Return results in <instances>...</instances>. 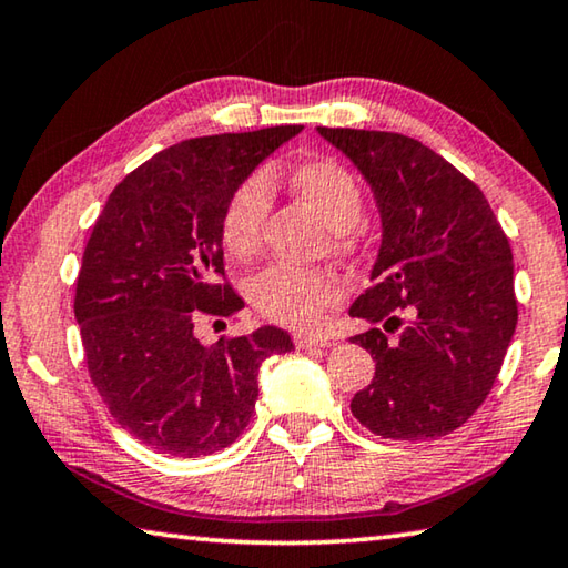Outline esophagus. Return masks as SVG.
<instances>
[{
	"mask_svg": "<svg viewBox=\"0 0 568 568\" xmlns=\"http://www.w3.org/2000/svg\"><path fill=\"white\" fill-rule=\"evenodd\" d=\"M293 344H295V348H298V351H316V348H328L331 346V338L311 336V333H295Z\"/></svg>",
	"mask_w": 568,
	"mask_h": 568,
	"instance_id": "1",
	"label": "esophagus"
}]
</instances>
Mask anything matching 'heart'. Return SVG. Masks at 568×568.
<instances>
[{
	"instance_id": "b5f03b06",
	"label": "heart",
	"mask_w": 568,
	"mask_h": 568,
	"mask_svg": "<svg viewBox=\"0 0 568 568\" xmlns=\"http://www.w3.org/2000/svg\"><path fill=\"white\" fill-rule=\"evenodd\" d=\"M270 179L273 171H255L227 196L220 230L224 247L235 257H252L260 247L270 210ZM291 182L333 230L338 245L348 247L364 206L356 176L333 159H308L291 171ZM341 287L344 285L328 270L273 265L252 277L247 295L265 318L293 328H311L321 321L323 308L338 301Z\"/></svg>"
}]
</instances>
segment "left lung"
<instances>
[{
	"mask_svg": "<svg viewBox=\"0 0 568 568\" xmlns=\"http://www.w3.org/2000/svg\"><path fill=\"white\" fill-rule=\"evenodd\" d=\"M318 133L358 169L382 220L372 287L348 308L372 323L354 344L376 372L351 412L379 437L449 435L490 394L516 333L508 237L480 189L425 143L386 131ZM399 312L410 321L389 339L383 332L400 325Z\"/></svg>",
	"mask_w": 568,
	"mask_h": 568,
	"instance_id": "8db88e82",
	"label": "left lung"
}]
</instances>
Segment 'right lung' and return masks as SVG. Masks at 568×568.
Wrapping results in <instances>:
<instances>
[{"label": "right lung", "instance_id": "1", "mask_svg": "<svg viewBox=\"0 0 568 568\" xmlns=\"http://www.w3.org/2000/svg\"><path fill=\"white\" fill-rule=\"evenodd\" d=\"M303 125L189 139L113 189L83 252L75 321L90 379L113 419L159 453L212 455L235 443L257 402L265 358L287 331L260 326L204 346L194 323L242 301L224 275L222 210Z\"/></svg>", "mask_w": 568, "mask_h": 568}]
</instances>
